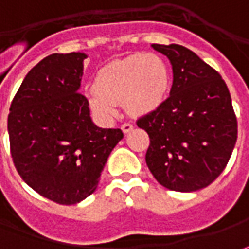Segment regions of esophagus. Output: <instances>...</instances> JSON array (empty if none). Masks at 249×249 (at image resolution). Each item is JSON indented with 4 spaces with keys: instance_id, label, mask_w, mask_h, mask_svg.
<instances>
[{
    "instance_id": "esophagus-1",
    "label": "esophagus",
    "mask_w": 249,
    "mask_h": 249,
    "mask_svg": "<svg viewBox=\"0 0 249 249\" xmlns=\"http://www.w3.org/2000/svg\"><path fill=\"white\" fill-rule=\"evenodd\" d=\"M121 129H123V132H124V133H128V132H131L132 129H133V125L126 124V123H125V124L121 125Z\"/></svg>"
}]
</instances>
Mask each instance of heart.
Listing matches in <instances>:
<instances>
[{"label":"heart","mask_w":249,"mask_h":249,"mask_svg":"<svg viewBox=\"0 0 249 249\" xmlns=\"http://www.w3.org/2000/svg\"><path fill=\"white\" fill-rule=\"evenodd\" d=\"M170 89V69L158 54H133L102 67L89 94V109L101 120H111L116 103L133 117L157 110Z\"/></svg>","instance_id":"heart-1"}]
</instances>
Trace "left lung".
<instances>
[{"mask_svg": "<svg viewBox=\"0 0 249 249\" xmlns=\"http://www.w3.org/2000/svg\"><path fill=\"white\" fill-rule=\"evenodd\" d=\"M173 69L170 96L138 120L150 136L146 163L177 192L206 188L224 172L237 140L231 92L215 69L180 45H151Z\"/></svg>", "mask_w": 249, "mask_h": 249, "instance_id": "obj_1", "label": "left lung"}]
</instances>
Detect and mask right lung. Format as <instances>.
<instances>
[{"label": "right lung", "instance_id": "right-lung-1", "mask_svg": "<svg viewBox=\"0 0 249 249\" xmlns=\"http://www.w3.org/2000/svg\"><path fill=\"white\" fill-rule=\"evenodd\" d=\"M84 53L45 57L27 73L13 98L8 133L20 177L39 195L76 204L98 187L121 129L99 128L79 92Z\"/></svg>", "mask_w": 249, "mask_h": 249}]
</instances>
